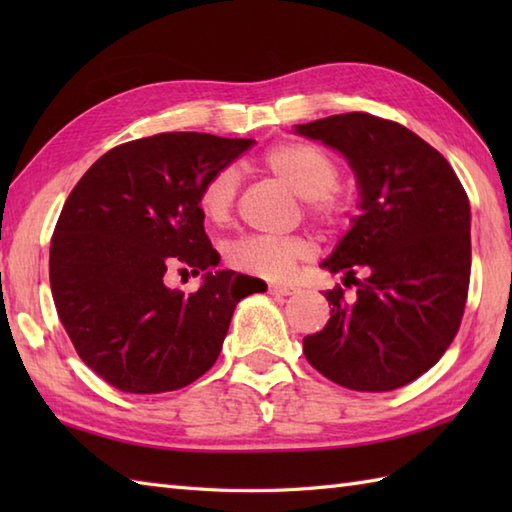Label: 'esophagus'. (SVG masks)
Masks as SVG:
<instances>
[{"mask_svg": "<svg viewBox=\"0 0 512 512\" xmlns=\"http://www.w3.org/2000/svg\"><path fill=\"white\" fill-rule=\"evenodd\" d=\"M268 292H270V295H275V297H290V295H295L297 288L290 286V284H270Z\"/></svg>", "mask_w": 512, "mask_h": 512, "instance_id": "1", "label": "esophagus"}]
</instances>
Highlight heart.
<instances>
[{
    "label": "heart",
    "instance_id": "b5f03b06",
    "mask_svg": "<svg viewBox=\"0 0 512 512\" xmlns=\"http://www.w3.org/2000/svg\"><path fill=\"white\" fill-rule=\"evenodd\" d=\"M262 167L306 198V209L323 226L339 228L350 217V202L336 191L341 182V167L328 151L308 143H279L270 147ZM239 176L233 167L213 171L198 193L200 215L209 224H226L237 202ZM312 255V244L303 237L253 235L233 239L226 246V262L244 275L264 279H284L299 262Z\"/></svg>",
    "mask_w": 512,
    "mask_h": 512
}]
</instances>
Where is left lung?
<instances>
[{
  "label": "left lung",
  "instance_id": "8db88e82",
  "mask_svg": "<svg viewBox=\"0 0 512 512\" xmlns=\"http://www.w3.org/2000/svg\"><path fill=\"white\" fill-rule=\"evenodd\" d=\"M350 160L363 215L323 262L328 325L303 339L319 374L354 391H391L436 365L460 330L471 279V206L449 160L411 129L365 112L297 125Z\"/></svg>",
  "mask_w": 512,
  "mask_h": 512
}]
</instances>
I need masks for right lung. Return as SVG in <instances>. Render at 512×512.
Segmentation results:
<instances>
[{
  "instance_id": "obj_1",
  "label": "right lung",
  "mask_w": 512,
  "mask_h": 512,
  "mask_svg": "<svg viewBox=\"0 0 512 512\" xmlns=\"http://www.w3.org/2000/svg\"><path fill=\"white\" fill-rule=\"evenodd\" d=\"M250 138L165 132L107 151L65 200L50 244V288L76 354L129 394L191 385L222 352L239 299L262 281L233 270L204 275L184 295L171 268L202 270L220 255L204 233L198 193Z\"/></svg>"
}]
</instances>
